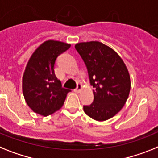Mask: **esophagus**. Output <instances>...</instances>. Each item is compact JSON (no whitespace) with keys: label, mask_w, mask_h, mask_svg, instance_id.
<instances>
[{"label":"esophagus","mask_w":158,"mask_h":158,"mask_svg":"<svg viewBox=\"0 0 158 158\" xmlns=\"http://www.w3.org/2000/svg\"><path fill=\"white\" fill-rule=\"evenodd\" d=\"M82 89H83V86H82V85H81V84H78L77 85V87L75 88V92L79 93L81 91V90H82Z\"/></svg>","instance_id":"esophagus-1"}]
</instances>
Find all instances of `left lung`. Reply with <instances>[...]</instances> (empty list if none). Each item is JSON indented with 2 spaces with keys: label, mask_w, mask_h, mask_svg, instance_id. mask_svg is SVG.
Segmentation results:
<instances>
[{
  "label": "left lung",
  "mask_w": 158,
  "mask_h": 158,
  "mask_svg": "<svg viewBox=\"0 0 158 158\" xmlns=\"http://www.w3.org/2000/svg\"><path fill=\"white\" fill-rule=\"evenodd\" d=\"M87 66L94 102L83 110L96 121L111 118L124 106L130 90L127 66L114 50L98 42H81L75 45Z\"/></svg>",
  "instance_id": "left-lung-1"
}]
</instances>
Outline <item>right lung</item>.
Wrapping results in <instances>:
<instances>
[{"instance_id": "right-lung-1", "label": "right lung", "mask_w": 158, "mask_h": 158, "mask_svg": "<svg viewBox=\"0 0 158 158\" xmlns=\"http://www.w3.org/2000/svg\"><path fill=\"white\" fill-rule=\"evenodd\" d=\"M70 47V44L49 40L30 57L22 78V90L25 102L35 113L48 116L64 105L71 90L63 88L55 75L54 66L59 55Z\"/></svg>"}]
</instances>
